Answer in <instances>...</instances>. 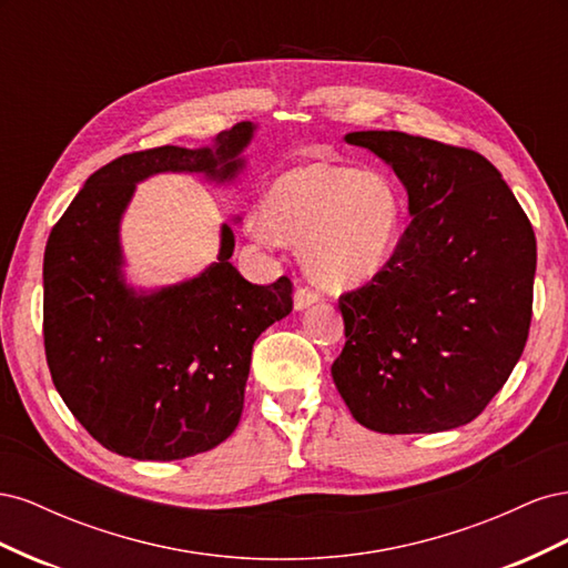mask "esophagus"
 I'll use <instances>...</instances> for the list:
<instances>
[{
    "instance_id": "obj_1",
    "label": "esophagus",
    "mask_w": 568,
    "mask_h": 568,
    "mask_svg": "<svg viewBox=\"0 0 568 568\" xmlns=\"http://www.w3.org/2000/svg\"><path fill=\"white\" fill-rule=\"evenodd\" d=\"M320 301V296L315 294V291H311V288H296V294H294V311H307V307L311 305H315Z\"/></svg>"
}]
</instances>
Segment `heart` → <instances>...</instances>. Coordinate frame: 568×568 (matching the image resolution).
Wrapping results in <instances>:
<instances>
[{
	"label": "heart",
	"instance_id": "b5f03b06",
	"mask_svg": "<svg viewBox=\"0 0 568 568\" xmlns=\"http://www.w3.org/2000/svg\"><path fill=\"white\" fill-rule=\"evenodd\" d=\"M251 232L263 242H301L303 263L317 284L353 288L390 263L403 232V201L376 170L313 161L270 184Z\"/></svg>",
	"mask_w": 568,
	"mask_h": 568
}]
</instances>
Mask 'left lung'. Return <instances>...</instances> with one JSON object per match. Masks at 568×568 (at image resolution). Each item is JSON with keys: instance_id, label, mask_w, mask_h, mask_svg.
I'll list each match as a JSON object with an SVG mask.
<instances>
[{"instance_id": "1", "label": "left lung", "mask_w": 568, "mask_h": 568, "mask_svg": "<svg viewBox=\"0 0 568 568\" xmlns=\"http://www.w3.org/2000/svg\"><path fill=\"white\" fill-rule=\"evenodd\" d=\"M343 140L393 168L412 222L386 270L341 296L334 384L372 432H450L484 412L524 353L536 234L476 151L393 130Z\"/></svg>"}]
</instances>
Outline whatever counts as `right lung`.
I'll return each mask as SVG.
<instances>
[{
	"label": "right lung",
	"instance_id": "1",
	"mask_svg": "<svg viewBox=\"0 0 568 568\" xmlns=\"http://www.w3.org/2000/svg\"><path fill=\"white\" fill-rule=\"evenodd\" d=\"M257 125L239 123L199 149L120 156L84 182L44 251V351L68 409L106 450L170 462L215 448L242 419L255 338L291 313V282L257 286L217 261L196 277L134 286L120 242L136 184L163 173L234 184ZM242 217H234L239 222Z\"/></svg>",
	"mask_w": 568,
	"mask_h": 568
}]
</instances>
